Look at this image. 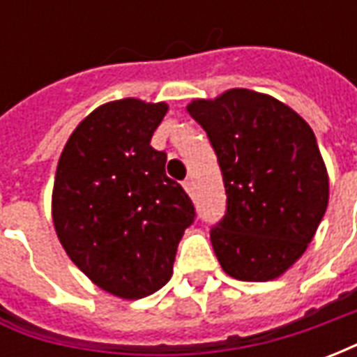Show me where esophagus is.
<instances>
[{
    "mask_svg": "<svg viewBox=\"0 0 357 357\" xmlns=\"http://www.w3.org/2000/svg\"><path fill=\"white\" fill-rule=\"evenodd\" d=\"M183 189H185V191H187V193H189V195H193V191H195L193 178H187L185 181H183Z\"/></svg>",
    "mask_w": 357,
    "mask_h": 357,
    "instance_id": "esophagus-1",
    "label": "esophagus"
}]
</instances>
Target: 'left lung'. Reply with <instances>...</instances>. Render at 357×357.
<instances>
[{
    "instance_id": "8db88e82",
    "label": "left lung",
    "mask_w": 357,
    "mask_h": 357,
    "mask_svg": "<svg viewBox=\"0 0 357 357\" xmlns=\"http://www.w3.org/2000/svg\"><path fill=\"white\" fill-rule=\"evenodd\" d=\"M224 178L227 208L210 229L218 262L239 281L283 275L312 243L329 202V176L304 118L271 95L227 89L195 99Z\"/></svg>"
}]
</instances>
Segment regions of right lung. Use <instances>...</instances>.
<instances>
[{
    "instance_id": "1",
    "label": "right lung",
    "mask_w": 357,
    "mask_h": 357,
    "mask_svg": "<svg viewBox=\"0 0 357 357\" xmlns=\"http://www.w3.org/2000/svg\"><path fill=\"white\" fill-rule=\"evenodd\" d=\"M166 102L120 99L82 120L61 153L53 225L73 260L102 291L137 300L170 281L195 206L166 176L151 137Z\"/></svg>"
}]
</instances>
